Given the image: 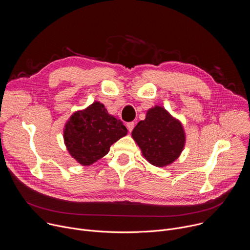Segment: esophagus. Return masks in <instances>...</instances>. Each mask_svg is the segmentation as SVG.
I'll return each instance as SVG.
<instances>
[{"label":"esophagus","mask_w":250,"mask_h":250,"mask_svg":"<svg viewBox=\"0 0 250 250\" xmlns=\"http://www.w3.org/2000/svg\"><path fill=\"white\" fill-rule=\"evenodd\" d=\"M126 127H127V129H128V131L130 132L132 129H133V127H134V123L133 122H130V123H127L126 124Z\"/></svg>","instance_id":"obj_1"}]
</instances>
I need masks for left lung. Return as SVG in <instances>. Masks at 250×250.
Returning <instances> with one entry per match:
<instances>
[{
	"label": "left lung",
	"mask_w": 250,
	"mask_h": 250,
	"mask_svg": "<svg viewBox=\"0 0 250 250\" xmlns=\"http://www.w3.org/2000/svg\"><path fill=\"white\" fill-rule=\"evenodd\" d=\"M131 136L142 155L156 167L172 164L180 156L186 144L181 122L161 105H154L147 111L146 120L136 125Z\"/></svg>",
	"instance_id": "obj_1"
}]
</instances>
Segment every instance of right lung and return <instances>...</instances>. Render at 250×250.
<instances>
[{"mask_svg":"<svg viewBox=\"0 0 250 250\" xmlns=\"http://www.w3.org/2000/svg\"><path fill=\"white\" fill-rule=\"evenodd\" d=\"M126 134L127 129L123 122L110 115L98 101L72 114L63 130L69 154L83 166L104 157L111 146Z\"/></svg>","mask_w":250,"mask_h":250,"instance_id":"add662e5","label":"right lung"}]
</instances>
